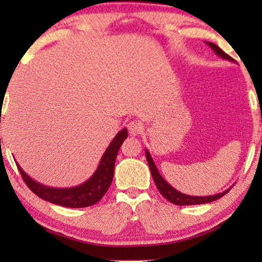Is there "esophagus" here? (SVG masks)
Here are the masks:
<instances>
[{"instance_id":"34e87169","label":"esophagus","mask_w":262,"mask_h":262,"mask_svg":"<svg viewBox=\"0 0 262 262\" xmlns=\"http://www.w3.org/2000/svg\"><path fill=\"white\" fill-rule=\"evenodd\" d=\"M127 130L131 136H138L143 131V126L137 121H131L127 124Z\"/></svg>"}]
</instances>
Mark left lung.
I'll return each mask as SVG.
<instances>
[{
    "label": "left lung",
    "instance_id": "8db88e82",
    "mask_svg": "<svg viewBox=\"0 0 262 262\" xmlns=\"http://www.w3.org/2000/svg\"><path fill=\"white\" fill-rule=\"evenodd\" d=\"M206 45H209L211 49L213 50L214 53H216L217 56H220L222 59H225V60H229V62H234V59L231 58L230 56H228L227 53L224 51H222V50L218 48L216 44H213V42H210V41H205ZM145 156H146V161H148V164H149V168H150V171H151V175H152V179L154 181H155V185L157 189H159L161 194H162L164 198H166L168 202L175 204V205H179V206H185V205H199V204H206V203H211V202H214V200L222 198V196L227 194V193L230 191L231 187H229L225 189L223 192H220L217 193V194H213V195H205V196H199V195H189V194H185V193H181L179 192L178 189H175L173 186L168 184V182L164 180L162 175L160 174L159 169H157L155 162H154L151 155H150L149 150L145 149Z\"/></svg>",
    "mask_w": 262,
    "mask_h": 262
}]
</instances>
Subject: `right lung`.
<instances>
[{
	"mask_svg": "<svg viewBox=\"0 0 262 262\" xmlns=\"http://www.w3.org/2000/svg\"><path fill=\"white\" fill-rule=\"evenodd\" d=\"M126 138L127 128L125 127L118 132L116 137L107 146L106 151L103 152L101 160H100L98 168H96L92 177L88 180L82 182L81 185L74 186V187L57 188L42 185L40 182L35 181L34 179H32L17 162L16 166L19 168L24 181L26 182L31 191L34 194H37L39 198L56 204V205L73 207V209L92 206L98 203L108 191L113 180L114 163H116L118 151H119L121 144Z\"/></svg>",
	"mask_w": 262,
	"mask_h": 262,
	"instance_id": "right-lung-1",
	"label": "right lung"
}]
</instances>
